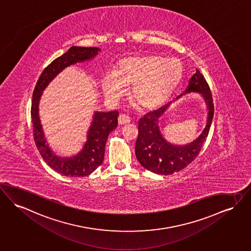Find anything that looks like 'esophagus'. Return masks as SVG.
<instances>
[{"mask_svg": "<svg viewBox=\"0 0 251 251\" xmlns=\"http://www.w3.org/2000/svg\"><path fill=\"white\" fill-rule=\"evenodd\" d=\"M130 121H131V118H129L128 116H126V115H119V117H118V124L119 125L127 124Z\"/></svg>", "mask_w": 251, "mask_h": 251, "instance_id": "34e87169", "label": "esophagus"}]
</instances>
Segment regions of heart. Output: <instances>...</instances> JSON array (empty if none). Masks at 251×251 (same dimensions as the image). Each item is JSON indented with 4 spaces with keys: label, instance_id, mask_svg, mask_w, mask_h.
Returning a JSON list of instances; mask_svg holds the SVG:
<instances>
[{
    "label": "heart",
    "instance_id": "obj_1",
    "mask_svg": "<svg viewBox=\"0 0 251 251\" xmlns=\"http://www.w3.org/2000/svg\"><path fill=\"white\" fill-rule=\"evenodd\" d=\"M183 75L182 62L157 54L122 59L116 72H109L102 80L105 95L120 99L131 86V97L142 110H152L165 103Z\"/></svg>",
    "mask_w": 251,
    "mask_h": 251
}]
</instances>
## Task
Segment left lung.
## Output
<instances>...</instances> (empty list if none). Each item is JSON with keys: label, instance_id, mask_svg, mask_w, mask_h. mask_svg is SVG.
Instances as JSON below:
<instances>
[{"label": "left lung", "instance_id": "obj_1", "mask_svg": "<svg viewBox=\"0 0 251 251\" xmlns=\"http://www.w3.org/2000/svg\"><path fill=\"white\" fill-rule=\"evenodd\" d=\"M197 92L205 100L207 109L206 124L200 135L186 145H175L168 142L160 132L158 125L161 117L166 113L170 104L147 113L138 122V137L135 143V156L145 169L157 175L169 176L186 168L196 158L209 132L214 114V105L209 86L204 75L196 69L184 94Z\"/></svg>", "mask_w": 251, "mask_h": 251}]
</instances>
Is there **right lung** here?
I'll return each mask as SVG.
<instances>
[{
    "mask_svg": "<svg viewBox=\"0 0 251 251\" xmlns=\"http://www.w3.org/2000/svg\"><path fill=\"white\" fill-rule=\"evenodd\" d=\"M99 51L100 49L98 47L72 46L66 53L53 60L45 68L33 92L31 118L36 146L48 166L65 176H87L103 162L106 141L109 133L118 126V112H95L87 133V141L82 150L71 157H61L54 153L48 147V144H46L45 133L39 117V102L44 90L63 69L75 63L94 59Z\"/></svg>",
    "mask_w": 251,
    "mask_h": 251,
    "instance_id": "obj_1",
    "label": "right lung"
}]
</instances>
